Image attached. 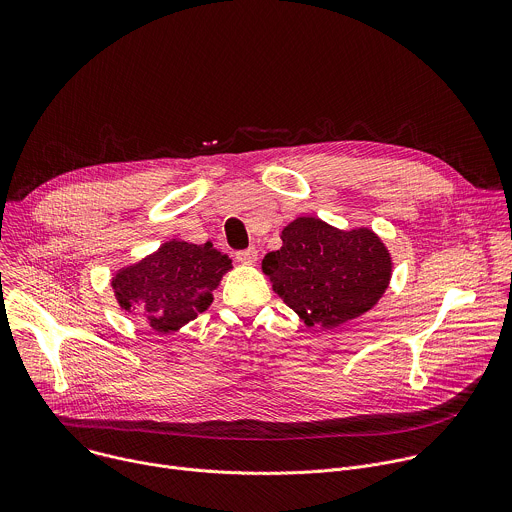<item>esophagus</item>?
Listing matches in <instances>:
<instances>
[{
	"label": "esophagus",
	"mask_w": 512,
	"mask_h": 512,
	"mask_svg": "<svg viewBox=\"0 0 512 512\" xmlns=\"http://www.w3.org/2000/svg\"><path fill=\"white\" fill-rule=\"evenodd\" d=\"M237 261L239 263H245V265H253L257 261V249L255 247H249V249H243V251H237L235 253Z\"/></svg>",
	"instance_id": "obj_1"
}]
</instances>
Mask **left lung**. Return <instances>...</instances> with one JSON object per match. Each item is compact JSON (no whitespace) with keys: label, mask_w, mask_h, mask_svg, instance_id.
Wrapping results in <instances>:
<instances>
[{"label":"left lung","mask_w":512,"mask_h":512,"mask_svg":"<svg viewBox=\"0 0 512 512\" xmlns=\"http://www.w3.org/2000/svg\"><path fill=\"white\" fill-rule=\"evenodd\" d=\"M261 267L275 294L308 326L336 328L369 312L391 279V255L369 229L338 231L300 216Z\"/></svg>","instance_id":"left-lung-1"}]
</instances>
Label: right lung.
<instances>
[{"mask_svg":"<svg viewBox=\"0 0 512 512\" xmlns=\"http://www.w3.org/2000/svg\"><path fill=\"white\" fill-rule=\"evenodd\" d=\"M231 267L229 255L212 243L192 245L174 239L117 271L115 298L125 312L141 314L156 332L168 334L212 304V289Z\"/></svg>","mask_w":512,"mask_h":512,"instance_id":"add662e5","label":"right lung"}]
</instances>
